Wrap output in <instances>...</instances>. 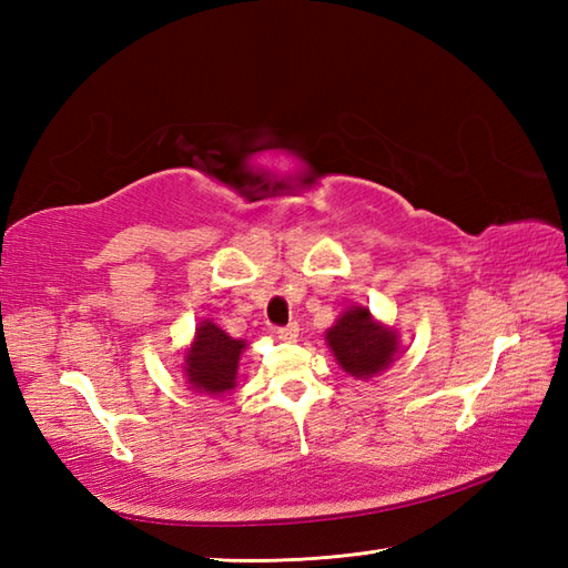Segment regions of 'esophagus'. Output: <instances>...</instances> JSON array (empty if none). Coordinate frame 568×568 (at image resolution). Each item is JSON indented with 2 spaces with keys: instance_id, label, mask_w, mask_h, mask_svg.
Instances as JSON below:
<instances>
[{
  "instance_id": "34e87169",
  "label": "esophagus",
  "mask_w": 568,
  "mask_h": 568,
  "mask_svg": "<svg viewBox=\"0 0 568 568\" xmlns=\"http://www.w3.org/2000/svg\"><path fill=\"white\" fill-rule=\"evenodd\" d=\"M275 334H277V339H283V342H295L297 334H300L297 322H291L287 327H277Z\"/></svg>"
}]
</instances>
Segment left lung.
<instances>
[{
	"label": "left lung",
	"instance_id": "obj_1",
	"mask_svg": "<svg viewBox=\"0 0 568 568\" xmlns=\"http://www.w3.org/2000/svg\"><path fill=\"white\" fill-rule=\"evenodd\" d=\"M336 364L358 381H371L388 371L400 354V334L395 327L373 317L366 305L346 307L324 332Z\"/></svg>",
	"mask_w": 568,
	"mask_h": 568
}]
</instances>
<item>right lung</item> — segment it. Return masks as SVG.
Listing matches in <instances>:
<instances>
[{
	"mask_svg": "<svg viewBox=\"0 0 568 568\" xmlns=\"http://www.w3.org/2000/svg\"><path fill=\"white\" fill-rule=\"evenodd\" d=\"M246 342L229 336L220 324L202 320L195 327V336L183 354V378L190 390L210 397H224L236 388L239 361Z\"/></svg>",
	"mask_w": 568,
	"mask_h": 568,
	"instance_id": "obj_1",
	"label": "right lung"
}]
</instances>
